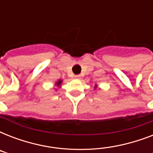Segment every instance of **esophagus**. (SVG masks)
I'll list each match as a JSON object with an SVG mask.
<instances>
[{
    "label": "esophagus",
    "instance_id": "34e87169",
    "mask_svg": "<svg viewBox=\"0 0 153 153\" xmlns=\"http://www.w3.org/2000/svg\"><path fill=\"white\" fill-rule=\"evenodd\" d=\"M74 78H75L76 79H81V75L78 74V75H75V76H74Z\"/></svg>",
    "mask_w": 153,
    "mask_h": 153
}]
</instances>
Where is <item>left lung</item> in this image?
<instances>
[{
  "instance_id": "8db88e82",
  "label": "left lung",
  "mask_w": 153,
  "mask_h": 153,
  "mask_svg": "<svg viewBox=\"0 0 153 153\" xmlns=\"http://www.w3.org/2000/svg\"><path fill=\"white\" fill-rule=\"evenodd\" d=\"M96 87H97V86H95V88H96Z\"/></svg>"
}]
</instances>
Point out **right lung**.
I'll list each match as a JSON object with an SVG mask.
<instances>
[{
	"mask_svg": "<svg viewBox=\"0 0 153 153\" xmlns=\"http://www.w3.org/2000/svg\"><path fill=\"white\" fill-rule=\"evenodd\" d=\"M62 80H59V81L58 82H56V83H55V85H56V86H59L60 85H61V83H62Z\"/></svg>",
	"mask_w": 153,
	"mask_h": 153,
	"instance_id": "obj_1",
	"label": "right lung"
}]
</instances>
